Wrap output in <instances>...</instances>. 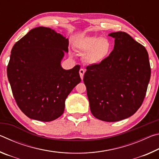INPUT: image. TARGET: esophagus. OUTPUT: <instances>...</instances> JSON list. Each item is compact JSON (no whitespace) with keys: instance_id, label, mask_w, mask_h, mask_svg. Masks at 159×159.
Returning a JSON list of instances; mask_svg holds the SVG:
<instances>
[{"instance_id":"esophagus-1","label":"esophagus","mask_w":159,"mask_h":159,"mask_svg":"<svg viewBox=\"0 0 159 159\" xmlns=\"http://www.w3.org/2000/svg\"><path fill=\"white\" fill-rule=\"evenodd\" d=\"M85 70L83 69H80V70H79V74H80V78H81V79L83 80V75H84V74H85Z\"/></svg>"}]
</instances>
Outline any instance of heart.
I'll use <instances>...</instances> for the list:
<instances>
[{"label": "heart", "instance_id": "1", "mask_svg": "<svg viewBox=\"0 0 159 159\" xmlns=\"http://www.w3.org/2000/svg\"><path fill=\"white\" fill-rule=\"evenodd\" d=\"M111 42L106 37L87 36L80 41L79 48L84 55V60L89 64L101 63L111 50Z\"/></svg>", "mask_w": 159, "mask_h": 159}]
</instances>
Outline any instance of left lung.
Returning <instances> with one entry per match:
<instances>
[{
	"mask_svg": "<svg viewBox=\"0 0 159 159\" xmlns=\"http://www.w3.org/2000/svg\"><path fill=\"white\" fill-rule=\"evenodd\" d=\"M114 50L101 63L86 67L83 81L91 113L115 122L133 116L141 107L151 77L149 55L143 45L125 32L109 34Z\"/></svg>",
	"mask_w": 159,
	"mask_h": 159,
	"instance_id": "8db88e82",
	"label": "left lung"
}]
</instances>
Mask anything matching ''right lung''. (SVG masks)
Instances as JSON below:
<instances>
[{
  "label": "right lung",
  "instance_id": "obj_1",
  "mask_svg": "<svg viewBox=\"0 0 159 159\" xmlns=\"http://www.w3.org/2000/svg\"><path fill=\"white\" fill-rule=\"evenodd\" d=\"M68 39L55 30L36 27L14 45L7 74L17 106L31 119L48 122L63 114L65 99L80 82V66L60 65Z\"/></svg>",
  "mask_w": 159,
  "mask_h": 159
}]
</instances>
